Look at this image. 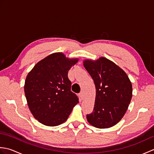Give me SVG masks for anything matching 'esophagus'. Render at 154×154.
<instances>
[{
	"label": "esophagus",
	"instance_id": "esophagus-1",
	"mask_svg": "<svg viewBox=\"0 0 154 154\" xmlns=\"http://www.w3.org/2000/svg\"><path fill=\"white\" fill-rule=\"evenodd\" d=\"M79 97H80V99L81 100L83 99V97H84V93H83V92H81L79 93Z\"/></svg>",
	"mask_w": 154,
	"mask_h": 154
}]
</instances>
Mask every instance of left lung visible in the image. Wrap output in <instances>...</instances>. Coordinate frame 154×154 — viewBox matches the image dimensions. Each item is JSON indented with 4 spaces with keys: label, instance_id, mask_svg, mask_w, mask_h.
<instances>
[{
    "label": "left lung",
    "instance_id": "8db88e82",
    "mask_svg": "<svg viewBox=\"0 0 154 154\" xmlns=\"http://www.w3.org/2000/svg\"><path fill=\"white\" fill-rule=\"evenodd\" d=\"M85 68L96 87L93 112L87 115L89 124L98 128H107L122 119L132 97V87L122 69L105 57L83 61Z\"/></svg>",
    "mask_w": 154,
    "mask_h": 154
}]
</instances>
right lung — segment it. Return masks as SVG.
<instances>
[{
  "label": "right lung",
  "instance_id": "add662e5",
  "mask_svg": "<svg viewBox=\"0 0 154 154\" xmlns=\"http://www.w3.org/2000/svg\"><path fill=\"white\" fill-rule=\"evenodd\" d=\"M78 61L59 52L35 64L25 81L24 93L34 117L45 126H55L67 120L79 99L71 91L68 71Z\"/></svg>",
  "mask_w": 154,
  "mask_h": 154
}]
</instances>
